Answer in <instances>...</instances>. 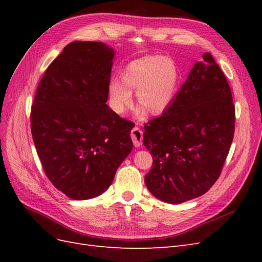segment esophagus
<instances>
[{
    "mask_svg": "<svg viewBox=\"0 0 262 262\" xmlns=\"http://www.w3.org/2000/svg\"><path fill=\"white\" fill-rule=\"evenodd\" d=\"M131 139L133 141L134 146L140 147L142 145V141H143V132L138 126H134L131 131Z\"/></svg>",
    "mask_w": 262,
    "mask_h": 262,
    "instance_id": "esophagus-1",
    "label": "esophagus"
}]
</instances>
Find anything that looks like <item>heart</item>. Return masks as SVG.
I'll use <instances>...</instances> for the list:
<instances>
[{"mask_svg":"<svg viewBox=\"0 0 262 262\" xmlns=\"http://www.w3.org/2000/svg\"><path fill=\"white\" fill-rule=\"evenodd\" d=\"M179 82L177 66L167 57H145L129 63L122 73V81L109 84V104L118 115L124 114L133 104L132 92L138 102L149 114L161 115L175 98ZM143 108L140 114H144Z\"/></svg>","mask_w":262,"mask_h":262,"instance_id":"1","label":"heart"}]
</instances>
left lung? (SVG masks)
Instances as JSON below:
<instances>
[{
    "instance_id": "left-lung-1",
    "label": "left lung",
    "mask_w": 262,
    "mask_h": 262,
    "mask_svg": "<svg viewBox=\"0 0 262 262\" xmlns=\"http://www.w3.org/2000/svg\"><path fill=\"white\" fill-rule=\"evenodd\" d=\"M144 130L143 144L153 157L144 179L155 198L179 204L215 184L233 142L235 106L211 53H203L170 107Z\"/></svg>"
}]
</instances>
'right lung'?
I'll list each match as a JSON object with an SVG mask.
<instances>
[{"instance_id": "add662e5", "label": "right lung", "mask_w": 262, "mask_h": 262, "mask_svg": "<svg viewBox=\"0 0 262 262\" xmlns=\"http://www.w3.org/2000/svg\"><path fill=\"white\" fill-rule=\"evenodd\" d=\"M115 50L73 41L47 69L31 106V134L47 177L73 200L104 193L133 147L132 122L106 105Z\"/></svg>"}]
</instances>
